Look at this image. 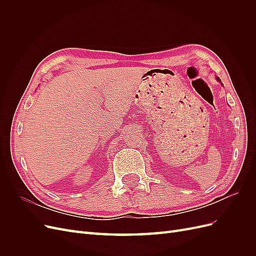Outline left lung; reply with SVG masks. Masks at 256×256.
I'll return each mask as SVG.
<instances>
[{"mask_svg":"<svg viewBox=\"0 0 256 256\" xmlns=\"http://www.w3.org/2000/svg\"><path fill=\"white\" fill-rule=\"evenodd\" d=\"M216 80H218V81H219V82H221V80H220V79H219V78H218V76H216ZM221 84H222V83H221ZM222 85H223V84H222Z\"/></svg>","mask_w":256,"mask_h":256,"instance_id":"left-lung-1","label":"left lung"}]
</instances>
